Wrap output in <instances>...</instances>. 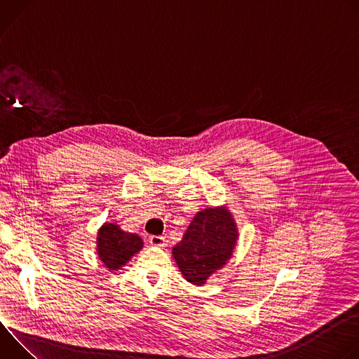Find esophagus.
Here are the masks:
<instances>
[{"label":"esophagus","instance_id":"34e87169","mask_svg":"<svg viewBox=\"0 0 359 359\" xmlns=\"http://www.w3.org/2000/svg\"><path fill=\"white\" fill-rule=\"evenodd\" d=\"M149 243L151 245H155V247H165L166 245V240H165L163 236H150Z\"/></svg>","mask_w":359,"mask_h":359}]
</instances>
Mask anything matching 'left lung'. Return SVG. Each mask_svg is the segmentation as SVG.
<instances>
[{"mask_svg":"<svg viewBox=\"0 0 359 359\" xmlns=\"http://www.w3.org/2000/svg\"><path fill=\"white\" fill-rule=\"evenodd\" d=\"M237 236L236 223L227 209L198 212L172 251L184 278L196 285L206 283L231 257Z\"/></svg>","mask_w":359,"mask_h":359,"instance_id":"1","label":"left lung"}]
</instances>
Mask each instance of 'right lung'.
Instances as JSON below:
<instances>
[{"label":"right lung","mask_w":359,"mask_h":359,"mask_svg":"<svg viewBox=\"0 0 359 359\" xmlns=\"http://www.w3.org/2000/svg\"><path fill=\"white\" fill-rule=\"evenodd\" d=\"M96 243L99 259L109 271L121 270L132 255L143 247V241L137 234L126 233L112 223H105L100 227Z\"/></svg>","instance_id":"add662e5"}]
</instances>
